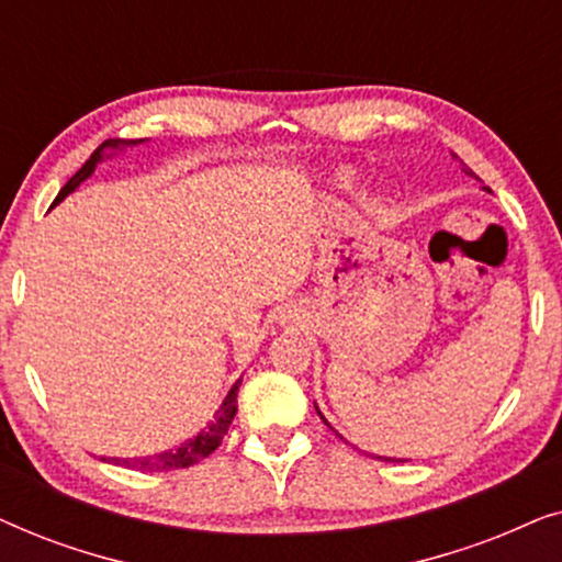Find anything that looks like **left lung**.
I'll use <instances>...</instances> for the list:
<instances>
[{
  "instance_id": "left-lung-1",
  "label": "left lung",
  "mask_w": 562,
  "mask_h": 562,
  "mask_svg": "<svg viewBox=\"0 0 562 562\" xmlns=\"http://www.w3.org/2000/svg\"><path fill=\"white\" fill-rule=\"evenodd\" d=\"M452 158H458V156H452ZM460 164H463V160H460ZM463 171H465V173H471V168H468V166L463 164ZM317 414H319V409H317ZM319 417H322V414H319ZM322 422H325V425H327V419H325V417H322ZM389 460H391V458H389Z\"/></svg>"
}]
</instances>
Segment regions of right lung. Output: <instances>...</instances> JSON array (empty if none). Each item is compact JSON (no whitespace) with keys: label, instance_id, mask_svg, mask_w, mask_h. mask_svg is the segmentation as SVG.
Masks as SVG:
<instances>
[{"label":"right lung","instance_id":"right-lung-1","mask_svg":"<svg viewBox=\"0 0 562 562\" xmlns=\"http://www.w3.org/2000/svg\"><path fill=\"white\" fill-rule=\"evenodd\" d=\"M135 143H143V140H104L99 148L91 153V158L83 164L79 171H76L71 179H68V183L64 189L58 191L56 202H64V199L71 194V191L79 187L81 181H87L91 173H94V168L99 160H102V153L104 150H117V148H125V145H135ZM243 381H237L233 389H229V394L225 396V402H222V406L217 409V414H214V419L206 425L202 432H199L196 437H191V440H187L181 445V448L176 450H164L158 452V456H148V458H112V463L117 465H125V468H135V471H176V468H189L199 463V460L210 458L214 450L220 448L222 437L227 435L229 425H233L235 419V412H237V389H240ZM104 460V458H102Z\"/></svg>","mask_w":562,"mask_h":562}]
</instances>
